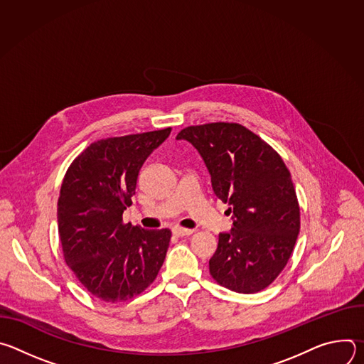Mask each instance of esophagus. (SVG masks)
Returning <instances> with one entry per match:
<instances>
[{
	"label": "esophagus",
	"mask_w": 364,
	"mask_h": 364,
	"mask_svg": "<svg viewBox=\"0 0 364 364\" xmlns=\"http://www.w3.org/2000/svg\"><path fill=\"white\" fill-rule=\"evenodd\" d=\"M193 232L194 230H191V229H186V228H174L173 229V233L176 235V236H190V235H193Z\"/></svg>",
	"instance_id": "obj_1"
}]
</instances>
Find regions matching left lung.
<instances>
[{
    "label": "left lung",
    "mask_w": 364,
    "mask_h": 364,
    "mask_svg": "<svg viewBox=\"0 0 364 364\" xmlns=\"http://www.w3.org/2000/svg\"><path fill=\"white\" fill-rule=\"evenodd\" d=\"M212 176L215 194L230 205L233 229L220 233L210 259L212 278L222 287L255 294L287 267L299 232V204L281 155L236 122L183 128Z\"/></svg>",
    "instance_id": "8db88e82"
}]
</instances>
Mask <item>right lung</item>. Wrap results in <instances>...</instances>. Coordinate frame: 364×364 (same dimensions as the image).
Returning <instances> with one entry per match:
<instances>
[{"instance_id":"add662e5","label":"right lung","mask_w":364,"mask_h":364,"mask_svg":"<svg viewBox=\"0 0 364 364\" xmlns=\"http://www.w3.org/2000/svg\"><path fill=\"white\" fill-rule=\"evenodd\" d=\"M171 128L92 142L69 166L58 200L63 257L79 282L105 302L142 294L159 275L170 229L124 223L139 170Z\"/></svg>"}]
</instances>
